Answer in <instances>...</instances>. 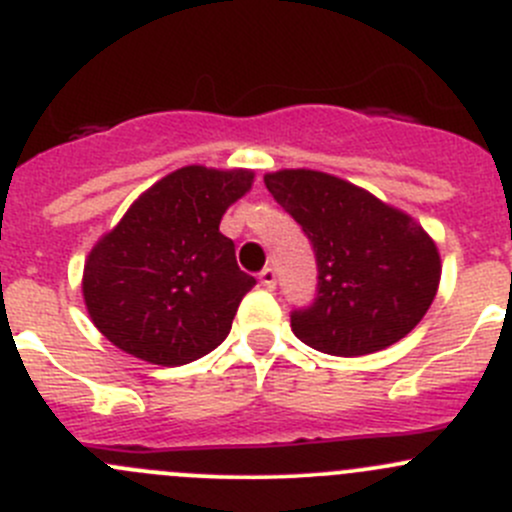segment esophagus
Masks as SVG:
<instances>
[{
    "label": "esophagus",
    "mask_w": 512,
    "mask_h": 512,
    "mask_svg": "<svg viewBox=\"0 0 512 512\" xmlns=\"http://www.w3.org/2000/svg\"><path fill=\"white\" fill-rule=\"evenodd\" d=\"M260 285L265 289H275V285H277L275 267H265V270L260 272Z\"/></svg>",
    "instance_id": "esophagus-1"
}]
</instances>
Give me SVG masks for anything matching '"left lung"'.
<instances>
[{"instance_id": "8db88e82", "label": "left lung", "mask_w": 512, "mask_h": 512, "mask_svg": "<svg viewBox=\"0 0 512 512\" xmlns=\"http://www.w3.org/2000/svg\"><path fill=\"white\" fill-rule=\"evenodd\" d=\"M265 185L302 227L317 260V294L294 307L299 342L334 356L379 352L404 339L436 297L441 260L409 215L317 170H280Z\"/></svg>"}]
</instances>
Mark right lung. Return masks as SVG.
I'll list each match as a JSON object with an SVG mask.
<instances>
[{"label":"right lung","instance_id":"right-lung-1","mask_svg":"<svg viewBox=\"0 0 512 512\" xmlns=\"http://www.w3.org/2000/svg\"><path fill=\"white\" fill-rule=\"evenodd\" d=\"M250 185V170L188 165L131 205L84 267L86 307L108 342L160 366L223 344L257 280L237 267L220 220Z\"/></svg>","mask_w":512,"mask_h":512}]
</instances>
